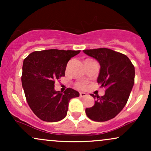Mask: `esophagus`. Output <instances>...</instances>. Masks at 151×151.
<instances>
[{
    "mask_svg": "<svg viewBox=\"0 0 151 151\" xmlns=\"http://www.w3.org/2000/svg\"><path fill=\"white\" fill-rule=\"evenodd\" d=\"M79 96H80L81 97H84V96H86V93L84 92H80L79 93Z\"/></svg>",
    "mask_w": 151,
    "mask_h": 151,
    "instance_id": "1",
    "label": "esophagus"
}]
</instances>
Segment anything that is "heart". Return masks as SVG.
<instances>
[{
	"mask_svg": "<svg viewBox=\"0 0 151 151\" xmlns=\"http://www.w3.org/2000/svg\"><path fill=\"white\" fill-rule=\"evenodd\" d=\"M76 87L78 88V89H85L86 86V83L85 81H79V82H77V84H75Z\"/></svg>",
	"mask_w": 151,
	"mask_h": 151,
	"instance_id": "heart-1",
	"label": "heart"
}]
</instances>
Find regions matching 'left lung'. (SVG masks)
<instances>
[{
	"label": "left lung",
	"mask_w": 151,
	"mask_h": 151,
	"mask_svg": "<svg viewBox=\"0 0 151 151\" xmlns=\"http://www.w3.org/2000/svg\"><path fill=\"white\" fill-rule=\"evenodd\" d=\"M83 52L99 62L101 67L97 82L106 88L105 94L101 97L90 94L96 101L93 106L86 109V114L94 121H109L120 113L127 103L134 84V66L126 55L108 48Z\"/></svg>",
	"instance_id": "left-lung-1"
}]
</instances>
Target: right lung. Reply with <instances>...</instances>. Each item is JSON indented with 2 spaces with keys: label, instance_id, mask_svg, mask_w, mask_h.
I'll return each mask as SVG.
<instances>
[{
  "label": "right lung",
  "instance_id": "1",
  "mask_svg": "<svg viewBox=\"0 0 151 151\" xmlns=\"http://www.w3.org/2000/svg\"><path fill=\"white\" fill-rule=\"evenodd\" d=\"M80 50H47L30 53L23 61L22 85L27 104L37 116L47 122L61 121L67 116L69 101L79 93L67 88L55 90V80L65 77L67 62Z\"/></svg>",
  "mask_w": 151,
  "mask_h": 151
}]
</instances>
